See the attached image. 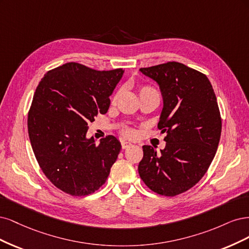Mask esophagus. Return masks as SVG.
<instances>
[{
    "label": "esophagus",
    "instance_id": "obj_1",
    "mask_svg": "<svg viewBox=\"0 0 249 249\" xmlns=\"http://www.w3.org/2000/svg\"><path fill=\"white\" fill-rule=\"evenodd\" d=\"M121 146H122V149H127L132 146V143L130 142H127V141H122L121 142Z\"/></svg>",
    "mask_w": 249,
    "mask_h": 249
}]
</instances>
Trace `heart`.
<instances>
[{"label": "heart", "mask_w": 249, "mask_h": 249, "mask_svg": "<svg viewBox=\"0 0 249 249\" xmlns=\"http://www.w3.org/2000/svg\"><path fill=\"white\" fill-rule=\"evenodd\" d=\"M120 93H121V92L117 91L113 95V97H111V103H116V101L118 100L119 96H120ZM139 94H140V98L145 97V96H149V95H159L158 92L154 89V88L149 86V85H142V86H140L139 87ZM122 133L125 136H128V138H132V136H134V134H135L134 130L132 129V128H129V127L123 128Z\"/></svg>", "instance_id": "1"}]
</instances>
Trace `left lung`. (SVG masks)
Masks as SVG:
<instances>
[{"label": "left lung", "instance_id": "8db88e82", "mask_svg": "<svg viewBox=\"0 0 249 249\" xmlns=\"http://www.w3.org/2000/svg\"><path fill=\"white\" fill-rule=\"evenodd\" d=\"M140 71L161 90L158 128L166 133L160 154L142 146L140 177L158 195L178 196L204 177L217 151L221 134L217 99L208 77L182 63L167 62Z\"/></svg>", "mask_w": 249, "mask_h": 249}]
</instances>
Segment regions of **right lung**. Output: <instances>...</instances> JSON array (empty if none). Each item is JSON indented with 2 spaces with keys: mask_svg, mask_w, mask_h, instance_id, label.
I'll use <instances>...</instances> for the list:
<instances>
[{
  "mask_svg": "<svg viewBox=\"0 0 249 249\" xmlns=\"http://www.w3.org/2000/svg\"><path fill=\"white\" fill-rule=\"evenodd\" d=\"M123 72L70 62L50 70L36 88L28 114L31 146L45 177L67 195L94 194L117 160L121 143L114 135L97 145L86 134L88 123L107 113Z\"/></svg>",
  "mask_w": 249,
  "mask_h": 249,
  "instance_id": "right-lung-1",
  "label": "right lung"
}]
</instances>
